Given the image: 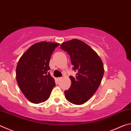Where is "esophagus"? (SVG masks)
<instances>
[{
    "label": "esophagus",
    "mask_w": 131,
    "mask_h": 131,
    "mask_svg": "<svg viewBox=\"0 0 131 131\" xmlns=\"http://www.w3.org/2000/svg\"><path fill=\"white\" fill-rule=\"evenodd\" d=\"M57 79H58V80L59 81V80H61L62 79V77H58Z\"/></svg>",
    "instance_id": "esophagus-1"
}]
</instances>
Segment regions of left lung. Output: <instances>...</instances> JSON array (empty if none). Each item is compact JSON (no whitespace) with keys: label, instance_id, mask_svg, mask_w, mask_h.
Segmentation results:
<instances>
[{"label":"left lung","instance_id":"1","mask_svg":"<svg viewBox=\"0 0 131 131\" xmlns=\"http://www.w3.org/2000/svg\"><path fill=\"white\" fill-rule=\"evenodd\" d=\"M70 55L75 78L70 76V88L64 92L66 99L73 104L82 105L96 91L104 74L102 61L97 53L84 42L73 39L60 46Z\"/></svg>","mask_w":131,"mask_h":131}]
</instances>
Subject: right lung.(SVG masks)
Here are the masks:
<instances>
[{
  "label": "right lung",
  "mask_w": 131,
  "mask_h": 131,
  "mask_svg": "<svg viewBox=\"0 0 131 131\" xmlns=\"http://www.w3.org/2000/svg\"><path fill=\"white\" fill-rule=\"evenodd\" d=\"M59 43L40 41L31 46L19 58L16 79L21 92L30 102L47 101L55 86L54 79L48 72L51 56Z\"/></svg>",
  "instance_id": "add662e5"
}]
</instances>
